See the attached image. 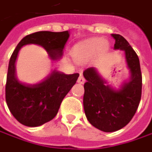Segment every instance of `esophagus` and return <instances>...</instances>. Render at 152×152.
Returning <instances> with one entry per match:
<instances>
[{
	"label": "esophagus",
	"instance_id": "esophagus-1",
	"mask_svg": "<svg viewBox=\"0 0 152 152\" xmlns=\"http://www.w3.org/2000/svg\"><path fill=\"white\" fill-rule=\"evenodd\" d=\"M77 82L79 83V84H83L84 82H85V78L83 77V76H79V78H78V80H77Z\"/></svg>",
	"mask_w": 152,
	"mask_h": 152
}]
</instances>
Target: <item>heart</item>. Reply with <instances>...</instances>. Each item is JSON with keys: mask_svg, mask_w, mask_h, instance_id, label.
<instances>
[{"mask_svg": "<svg viewBox=\"0 0 152 152\" xmlns=\"http://www.w3.org/2000/svg\"><path fill=\"white\" fill-rule=\"evenodd\" d=\"M107 48V42L102 38H92L76 44L72 49L73 58L79 62H86Z\"/></svg>", "mask_w": 152, "mask_h": 152, "instance_id": "1", "label": "heart"}]
</instances>
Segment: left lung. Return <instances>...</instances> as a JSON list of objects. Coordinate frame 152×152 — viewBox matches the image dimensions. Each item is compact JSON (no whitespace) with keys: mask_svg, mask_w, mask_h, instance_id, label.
I'll return each instance as SVG.
<instances>
[{"mask_svg":"<svg viewBox=\"0 0 152 152\" xmlns=\"http://www.w3.org/2000/svg\"><path fill=\"white\" fill-rule=\"evenodd\" d=\"M114 50H123L129 70V78L118 89L107 84L95 67L83 71V107L89 123L103 132H114L127 125L138 108L141 97L142 76L138 55L128 41L119 34H112Z\"/></svg>","mask_w":152,"mask_h":152,"instance_id":"1","label":"left lung"}]
</instances>
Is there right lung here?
Returning <instances> with one entry per match:
<instances>
[{"mask_svg":"<svg viewBox=\"0 0 152 152\" xmlns=\"http://www.w3.org/2000/svg\"><path fill=\"white\" fill-rule=\"evenodd\" d=\"M69 37L68 31H41L27 35L16 47L8 66L6 101L10 112L19 123L28 127H37L53 119L62 100L79 76L78 73L67 75L54 70L44 80L35 84L19 81L16 74L19 51L25 45H39L46 50L51 60H60Z\"/></svg>","mask_w":152,"mask_h":152,"instance_id":"right-lung-1","label":"right lung"}]
</instances>
